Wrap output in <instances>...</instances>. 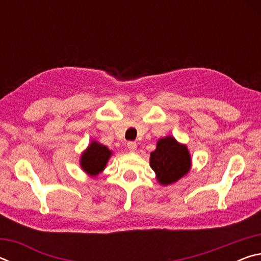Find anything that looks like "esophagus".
Returning <instances> with one entry per match:
<instances>
[{
	"mask_svg": "<svg viewBox=\"0 0 261 261\" xmlns=\"http://www.w3.org/2000/svg\"><path fill=\"white\" fill-rule=\"evenodd\" d=\"M127 148H129L130 152H135L137 149V144L135 141H129V143H127Z\"/></svg>",
	"mask_w": 261,
	"mask_h": 261,
	"instance_id": "esophagus-1",
	"label": "esophagus"
}]
</instances>
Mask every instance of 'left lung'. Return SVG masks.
Returning <instances> with one entry per match:
<instances>
[{
    "label": "left lung",
    "instance_id": "1",
    "mask_svg": "<svg viewBox=\"0 0 261 261\" xmlns=\"http://www.w3.org/2000/svg\"><path fill=\"white\" fill-rule=\"evenodd\" d=\"M149 165L159 182L168 185L189 173L191 159L187 146L178 144L173 137H166L158 141L156 149L151 153Z\"/></svg>",
    "mask_w": 261,
    "mask_h": 261
}]
</instances>
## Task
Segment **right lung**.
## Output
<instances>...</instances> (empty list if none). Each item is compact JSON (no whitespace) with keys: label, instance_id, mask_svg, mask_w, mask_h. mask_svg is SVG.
Listing matches in <instances>:
<instances>
[{"label":"right lung","instance_id":"obj_1","mask_svg":"<svg viewBox=\"0 0 261 261\" xmlns=\"http://www.w3.org/2000/svg\"><path fill=\"white\" fill-rule=\"evenodd\" d=\"M110 154L112 152L103 145L96 143V141H92L81 159L82 168L92 176L98 175L107 165Z\"/></svg>","mask_w":261,"mask_h":261}]
</instances>
